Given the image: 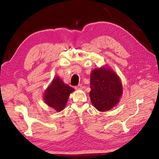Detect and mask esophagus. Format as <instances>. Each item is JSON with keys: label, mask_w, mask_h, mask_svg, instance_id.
<instances>
[{"label": "esophagus", "mask_w": 159, "mask_h": 159, "mask_svg": "<svg viewBox=\"0 0 159 159\" xmlns=\"http://www.w3.org/2000/svg\"><path fill=\"white\" fill-rule=\"evenodd\" d=\"M83 88H84V86L81 85V84H80L78 86H75V89H81Z\"/></svg>", "instance_id": "1"}]
</instances>
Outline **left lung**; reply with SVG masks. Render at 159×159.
Listing matches in <instances>:
<instances>
[{"mask_svg":"<svg viewBox=\"0 0 159 159\" xmlns=\"http://www.w3.org/2000/svg\"><path fill=\"white\" fill-rule=\"evenodd\" d=\"M90 85L91 103L99 111L112 109L122 95V85L119 77L106 68L91 71Z\"/></svg>","mask_w":159,"mask_h":159,"instance_id":"obj_1","label":"left lung"}]
</instances>
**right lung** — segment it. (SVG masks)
Masks as SVG:
<instances>
[{"mask_svg": "<svg viewBox=\"0 0 159 159\" xmlns=\"http://www.w3.org/2000/svg\"><path fill=\"white\" fill-rule=\"evenodd\" d=\"M74 91L73 88L65 84L63 81L57 77L53 80L52 84L46 90L44 99L48 106L57 111H61L65 107L70 94Z\"/></svg>", "mask_w": 159, "mask_h": 159, "instance_id": "1", "label": "right lung"}]
</instances>
